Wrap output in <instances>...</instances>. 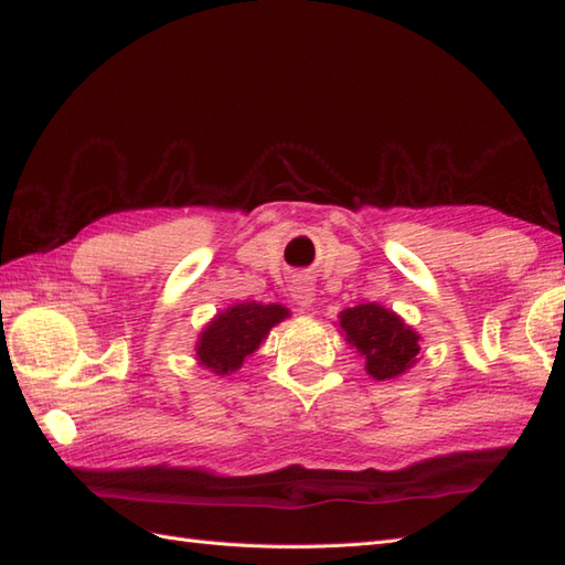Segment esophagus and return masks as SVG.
Returning <instances> with one entry per match:
<instances>
[{
	"instance_id": "34e87169",
	"label": "esophagus",
	"mask_w": 565,
	"mask_h": 565,
	"mask_svg": "<svg viewBox=\"0 0 565 565\" xmlns=\"http://www.w3.org/2000/svg\"><path fill=\"white\" fill-rule=\"evenodd\" d=\"M291 296H294V301L301 306V308H310V303L316 301L313 284H310L306 276H298V279L291 284Z\"/></svg>"
}]
</instances>
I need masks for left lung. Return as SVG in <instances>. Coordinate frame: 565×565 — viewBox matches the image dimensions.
I'll return each mask as SVG.
<instances>
[{"label": "left lung", "mask_w": 565, "mask_h": 565, "mask_svg": "<svg viewBox=\"0 0 565 565\" xmlns=\"http://www.w3.org/2000/svg\"><path fill=\"white\" fill-rule=\"evenodd\" d=\"M340 328L347 332V342L354 344L366 359L369 374L379 381L401 376L415 364L419 352L417 334L386 308L362 303L344 310Z\"/></svg>", "instance_id": "1"}]
</instances>
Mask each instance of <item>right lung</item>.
Instances as JSON below:
<instances>
[{
    "label": "right lung",
    "mask_w": 565,
    "mask_h": 565,
    "mask_svg": "<svg viewBox=\"0 0 565 565\" xmlns=\"http://www.w3.org/2000/svg\"><path fill=\"white\" fill-rule=\"evenodd\" d=\"M286 316H289V310L276 303L262 306L252 301L227 308L201 332L196 344L199 362L218 376L237 371L257 350L259 342L267 338V332Z\"/></svg>",
    "instance_id": "1"
}]
</instances>
